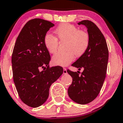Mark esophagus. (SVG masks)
I'll use <instances>...</instances> for the list:
<instances>
[{"mask_svg": "<svg viewBox=\"0 0 123 123\" xmlns=\"http://www.w3.org/2000/svg\"><path fill=\"white\" fill-rule=\"evenodd\" d=\"M68 73V72H67V69L66 68H63V74H66Z\"/></svg>", "mask_w": 123, "mask_h": 123, "instance_id": "esophagus-1", "label": "esophagus"}]
</instances>
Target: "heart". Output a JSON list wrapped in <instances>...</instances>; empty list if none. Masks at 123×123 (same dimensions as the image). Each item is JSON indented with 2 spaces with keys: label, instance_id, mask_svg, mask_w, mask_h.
I'll return each mask as SVG.
<instances>
[{
  "label": "heart",
  "instance_id": "heart-1",
  "mask_svg": "<svg viewBox=\"0 0 123 123\" xmlns=\"http://www.w3.org/2000/svg\"><path fill=\"white\" fill-rule=\"evenodd\" d=\"M56 38L47 33L44 38V44L50 53L55 52L58 47V41L66 40V52H58L52 57V63L55 65L66 66L71 63L74 55L80 57L86 52L89 44V36L86 32L79 30L74 25L63 23L54 31Z\"/></svg>",
  "mask_w": 123,
  "mask_h": 123
}]
</instances>
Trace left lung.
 <instances>
[{"label": "left lung", "mask_w": 123, "mask_h": 123, "mask_svg": "<svg viewBox=\"0 0 123 123\" xmlns=\"http://www.w3.org/2000/svg\"><path fill=\"white\" fill-rule=\"evenodd\" d=\"M78 24L87 28L89 44L86 52L72 64L79 70L83 69L80 75L67 71L73 78L68 92L72 101L84 105L95 99L102 88L108 65V50L103 34L95 24L88 20Z\"/></svg>", "instance_id": "1"}]
</instances>
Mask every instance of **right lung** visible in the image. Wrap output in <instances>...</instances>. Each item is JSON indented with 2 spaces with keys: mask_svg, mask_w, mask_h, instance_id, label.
<instances>
[{
  "mask_svg": "<svg viewBox=\"0 0 123 123\" xmlns=\"http://www.w3.org/2000/svg\"><path fill=\"white\" fill-rule=\"evenodd\" d=\"M54 24L34 19L25 25L19 34L12 55L13 82L20 98L29 107L37 108L47 99L52 83L63 74L61 66L49 68L50 53L44 38ZM44 69L40 71L39 69Z\"/></svg>",
  "mask_w": 123,
  "mask_h": 123,
  "instance_id": "1",
  "label": "right lung"
}]
</instances>
